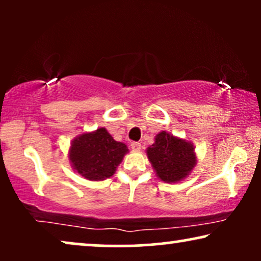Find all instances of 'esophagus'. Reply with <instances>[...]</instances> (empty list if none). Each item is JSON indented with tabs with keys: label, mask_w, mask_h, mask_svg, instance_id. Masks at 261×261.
Listing matches in <instances>:
<instances>
[{
	"label": "esophagus",
	"mask_w": 261,
	"mask_h": 261,
	"mask_svg": "<svg viewBox=\"0 0 261 261\" xmlns=\"http://www.w3.org/2000/svg\"><path fill=\"white\" fill-rule=\"evenodd\" d=\"M130 147L134 152H139V151H140V148H141V144H140V142H132Z\"/></svg>",
	"instance_id": "34e87169"
}]
</instances>
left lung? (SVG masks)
Here are the masks:
<instances>
[{
  "mask_svg": "<svg viewBox=\"0 0 261 261\" xmlns=\"http://www.w3.org/2000/svg\"><path fill=\"white\" fill-rule=\"evenodd\" d=\"M146 153L156 176L165 183L185 179L197 163L194 145L165 130L155 135L154 144Z\"/></svg>",
  "mask_w": 261,
  "mask_h": 261,
  "instance_id": "left-lung-1",
  "label": "left lung"
}]
</instances>
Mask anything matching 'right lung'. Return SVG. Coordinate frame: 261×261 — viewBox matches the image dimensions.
Returning a JSON list of instances; mask_svg holds the SVG:
<instances>
[{
	"label": "right lung",
	"instance_id": "add662e5",
	"mask_svg": "<svg viewBox=\"0 0 261 261\" xmlns=\"http://www.w3.org/2000/svg\"><path fill=\"white\" fill-rule=\"evenodd\" d=\"M128 153L123 142L115 141L106 128L85 132L71 142L69 158L72 169L89 180L112 177Z\"/></svg>",
	"mask_w": 261,
	"mask_h": 261
}]
</instances>
